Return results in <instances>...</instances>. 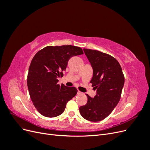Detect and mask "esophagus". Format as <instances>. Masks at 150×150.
Masks as SVG:
<instances>
[{
  "mask_svg": "<svg viewBox=\"0 0 150 150\" xmlns=\"http://www.w3.org/2000/svg\"><path fill=\"white\" fill-rule=\"evenodd\" d=\"M82 94V93H81V91H78V94Z\"/></svg>",
  "mask_w": 150,
  "mask_h": 150,
  "instance_id": "34e87169",
  "label": "esophagus"
}]
</instances>
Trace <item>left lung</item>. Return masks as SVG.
<instances>
[{
  "label": "left lung",
  "instance_id": "8db88e82",
  "mask_svg": "<svg viewBox=\"0 0 150 150\" xmlns=\"http://www.w3.org/2000/svg\"><path fill=\"white\" fill-rule=\"evenodd\" d=\"M83 51L93 67V76L90 83L96 89V95L93 98L86 94L88 102L79 107V112L86 120L100 121L110 115L119 103L125 77L115 57L96 50Z\"/></svg>",
  "mask_w": 150,
  "mask_h": 150
}]
</instances>
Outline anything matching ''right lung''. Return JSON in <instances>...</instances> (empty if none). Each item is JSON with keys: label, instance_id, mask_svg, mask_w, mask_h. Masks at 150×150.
<instances>
[{"label": "right lung", "instance_id": "obj_1", "mask_svg": "<svg viewBox=\"0 0 150 150\" xmlns=\"http://www.w3.org/2000/svg\"><path fill=\"white\" fill-rule=\"evenodd\" d=\"M83 54L74 46H47L34 56L29 68L27 84L34 106L42 116L54 117L64 111L67 103L78 92L75 87L58 83L69 59Z\"/></svg>", "mask_w": 150, "mask_h": 150}]
</instances>
